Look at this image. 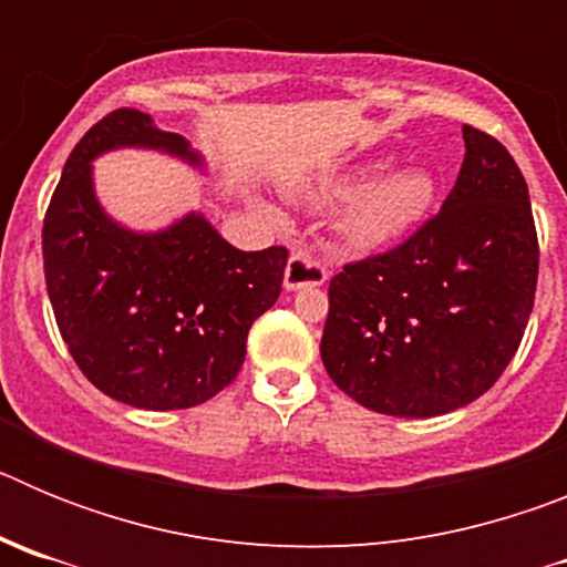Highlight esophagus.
Returning <instances> with one entry per match:
<instances>
[{"label": "esophagus", "mask_w": 567, "mask_h": 567, "mask_svg": "<svg viewBox=\"0 0 567 567\" xmlns=\"http://www.w3.org/2000/svg\"><path fill=\"white\" fill-rule=\"evenodd\" d=\"M327 278V267H323L315 255L292 252V258H289L287 264V272H284V287H287L289 292L303 287H323Z\"/></svg>", "instance_id": "1"}]
</instances>
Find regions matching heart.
<instances>
[{
  "mask_svg": "<svg viewBox=\"0 0 567 567\" xmlns=\"http://www.w3.org/2000/svg\"><path fill=\"white\" fill-rule=\"evenodd\" d=\"M383 164H365L320 182L315 198L323 204L352 202L340 221L346 247L378 249L417 227L434 202V178L425 169L383 175Z\"/></svg>",
  "mask_w": 567,
  "mask_h": 567,
  "instance_id": "obj_1",
  "label": "heart"
}]
</instances>
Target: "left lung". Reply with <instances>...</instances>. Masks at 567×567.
<instances>
[{
	"label": "left lung",
	"instance_id": "obj_1",
	"mask_svg": "<svg viewBox=\"0 0 567 567\" xmlns=\"http://www.w3.org/2000/svg\"><path fill=\"white\" fill-rule=\"evenodd\" d=\"M454 189L414 235L329 280L320 358L360 405L437 417L497 383L537 292L528 184L508 150L463 124Z\"/></svg>",
	"mask_w": 567,
	"mask_h": 567
}]
</instances>
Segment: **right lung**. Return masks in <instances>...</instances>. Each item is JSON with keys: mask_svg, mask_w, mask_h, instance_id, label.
Returning a JSON list of instances; mask_svg holds the SVG:
<instances>
[{"mask_svg": "<svg viewBox=\"0 0 567 567\" xmlns=\"http://www.w3.org/2000/svg\"><path fill=\"white\" fill-rule=\"evenodd\" d=\"M150 147L202 167L178 133L118 107L84 133L44 213V284L56 327L84 378L118 403L189 409L238 378L255 318L280 295L287 247L240 252L204 215L130 233L99 207L96 155Z\"/></svg>", "mask_w": 567, "mask_h": 567, "instance_id": "1", "label": "right lung"}]
</instances>
